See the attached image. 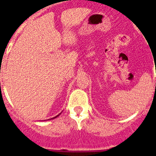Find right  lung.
<instances>
[{
    "label": "right lung",
    "instance_id": "obj_1",
    "mask_svg": "<svg viewBox=\"0 0 156 156\" xmlns=\"http://www.w3.org/2000/svg\"><path fill=\"white\" fill-rule=\"evenodd\" d=\"M58 116H59V115H56V117H54V118H53V119H55V118H56V117H58Z\"/></svg>",
    "mask_w": 156,
    "mask_h": 156
}]
</instances>
